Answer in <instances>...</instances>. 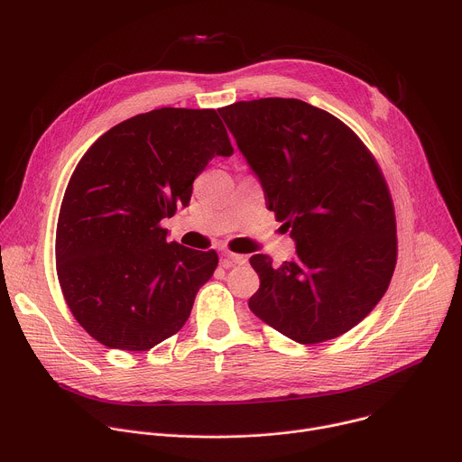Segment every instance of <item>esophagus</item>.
<instances>
[{
	"label": "esophagus",
	"instance_id": "esophagus-1",
	"mask_svg": "<svg viewBox=\"0 0 462 462\" xmlns=\"http://www.w3.org/2000/svg\"><path fill=\"white\" fill-rule=\"evenodd\" d=\"M246 263V257L241 255V254H232V252H225L223 254V259H221V265L225 269L228 267H234V265H245Z\"/></svg>",
	"mask_w": 462,
	"mask_h": 462
}]
</instances>
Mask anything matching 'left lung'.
<instances>
[{
	"label": "left lung",
	"instance_id": "obj_1",
	"mask_svg": "<svg viewBox=\"0 0 462 462\" xmlns=\"http://www.w3.org/2000/svg\"><path fill=\"white\" fill-rule=\"evenodd\" d=\"M217 111L296 243L280 267L250 257L259 276L250 310L298 344L347 333L382 300L397 263L394 210L373 155L344 122L298 98Z\"/></svg>",
	"mask_w": 462,
	"mask_h": 462
}]
</instances>
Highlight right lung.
<instances>
[{
	"mask_svg": "<svg viewBox=\"0 0 462 462\" xmlns=\"http://www.w3.org/2000/svg\"><path fill=\"white\" fill-rule=\"evenodd\" d=\"M234 148L216 109L131 116L82 157L56 226L58 282L102 346L148 351L186 323L217 254L168 241L161 221L186 208L193 180Z\"/></svg>",
	"mask_w": 462,
	"mask_h": 462,
	"instance_id": "1",
	"label": "right lung"
}]
</instances>
